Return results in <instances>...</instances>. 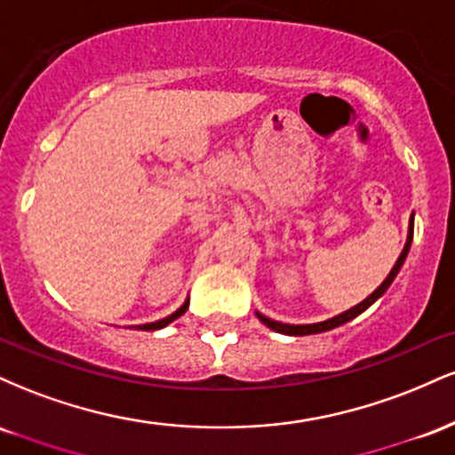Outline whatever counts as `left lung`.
I'll return each instance as SVG.
<instances>
[{
  "instance_id": "8db88e82",
  "label": "left lung",
  "mask_w": 455,
  "mask_h": 455,
  "mask_svg": "<svg viewBox=\"0 0 455 455\" xmlns=\"http://www.w3.org/2000/svg\"><path fill=\"white\" fill-rule=\"evenodd\" d=\"M411 243H412V218H411V222H409V235H406V243H404V248H402L400 257H398V260H395L394 267H391V271L387 274V278H385L383 282H380V286H377V291H374V293H370L368 297H365V299L362 301V304H357V306L348 307V310L340 312V315H338V316L327 318V321H321V323H307V325H291V323H280V321H274V318H269V316L260 315V312L257 310L259 321L263 323V325H267V327L271 329V331L284 333V336H310V333H323V331H329V329H336V327L344 325V323L353 321L355 316H359V315H362V312L368 310V307L372 306L374 301H377V299H380V297H383L385 291L389 289L391 282H394V280H395V275H398L400 267H402V265H404L406 254H409V250H411Z\"/></svg>"
}]
</instances>
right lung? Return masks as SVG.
Wrapping results in <instances>:
<instances>
[{"mask_svg": "<svg viewBox=\"0 0 455 455\" xmlns=\"http://www.w3.org/2000/svg\"><path fill=\"white\" fill-rule=\"evenodd\" d=\"M188 304H190V299H188V297H186L184 304H181L180 307H177V310L173 312V315H169V316L160 318V321H156V323H145V325H137V329H140V331H156V329L166 327V325H169V323H173L175 318H180L181 315H184V312L188 310Z\"/></svg>", "mask_w": 455, "mask_h": 455, "instance_id": "right-lung-1", "label": "right lung"}]
</instances>
